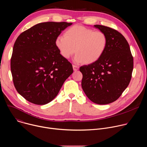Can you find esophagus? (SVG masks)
<instances>
[{
  "instance_id": "esophagus-1",
  "label": "esophagus",
  "mask_w": 147,
  "mask_h": 147,
  "mask_svg": "<svg viewBox=\"0 0 147 147\" xmlns=\"http://www.w3.org/2000/svg\"><path fill=\"white\" fill-rule=\"evenodd\" d=\"M73 68L74 71H77L79 69V67L77 66H76V65H73Z\"/></svg>"
}]
</instances>
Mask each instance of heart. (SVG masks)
<instances>
[{"instance_id":"heart-1","label":"heart","mask_w":147,"mask_h":147,"mask_svg":"<svg viewBox=\"0 0 147 147\" xmlns=\"http://www.w3.org/2000/svg\"><path fill=\"white\" fill-rule=\"evenodd\" d=\"M107 44L108 38L103 32L81 26L70 27L65 36L59 35L55 40L57 48L65 58H70L76 52L74 61L77 64L96 61L105 51Z\"/></svg>"}]
</instances>
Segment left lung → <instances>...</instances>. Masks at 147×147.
Masks as SVG:
<instances>
[{
	"label": "left lung",
	"instance_id": "obj_1",
	"mask_svg": "<svg viewBox=\"0 0 147 147\" xmlns=\"http://www.w3.org/2000/svg\"><path fill=\"white\" fill-rule=\"evenodd\" d=\"M94 27L107 35V47L99 60L80 67L81 86L92 102L106 105L117 100L128 87L133 69V57L122 34L108 27Z\"/></svg>",
	"mask_w": 147,
	"mask_h": 147
}]
</instances>
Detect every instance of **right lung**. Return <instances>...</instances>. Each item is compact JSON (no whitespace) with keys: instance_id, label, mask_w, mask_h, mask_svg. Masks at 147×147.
<instances>
[{"instance_id":"1","label":"right lung","mask_w":147,"mask_h":147,"mask_svg":"<svg viewBox=\"0 0 147 147\" xmlns=\"http://www.w3.org/2000/svg\"><path fill=\"white\" fill-rule=\"evenodd\" d=\"M71 25L72 23H41L17 38L11 71L16 90L27 100L40 105L48 103L73 73L72 65L55 45L57 37Z\"/></svg>"}]
</instances>
